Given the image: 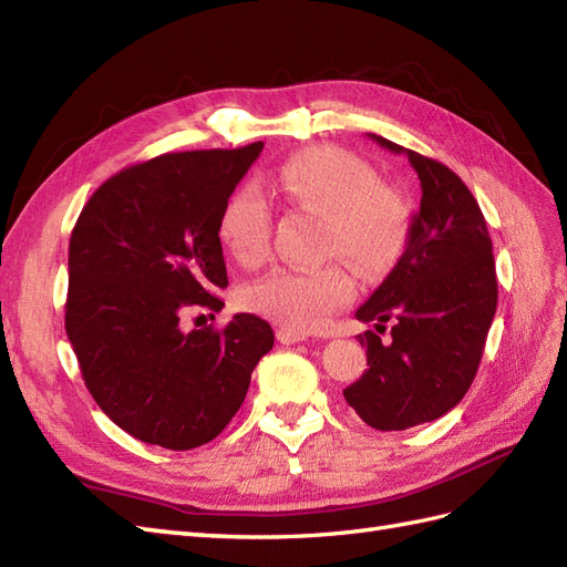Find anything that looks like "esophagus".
<instances>
[{"label":"esophagus","mask_w":567,"mask_h":567,"mask_svg":"<svg viewBox=\"0 0 567 567\" xmlns=\"http://www.w3.org/2000/svg\"><path fill=\"white\" fill-rule=\"evenodd\" d=\"M275 336H278V340H280L282 344H297V342H303V340L309 338V336H303V332L289 330V328H278V332H275Z\"/></svg>","instance_id":"1"}]
</instances>
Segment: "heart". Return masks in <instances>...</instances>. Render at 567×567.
<instances>
[{
  "mask_svg": "<svg viewBox=\"0 0 567 567\" xmlns=\"http://www.w3.org/2000/svg\"><path fill=\"white\" fill-rule=\"evenodd\" d=\"M268 192L326 217V251L342 256L359 275L379 278L393 268L410 239L412 213L393 188L381 184L364 159L318 145L299 151L266 179ZM272 215L254 186L225 203L220 239L239 266L264 264L270 251ZM354 282L344 268H275L244 289V307L282 328L309 332L350 303Z\"/></svg>",
  "mask_w": 567,
  "mask_h": 567,
  "instance_id": "heart-1",
  "label": "heart"
}]
</instances>
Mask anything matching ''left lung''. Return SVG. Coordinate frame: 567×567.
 Returning <instances> with one entry per match:
<instances>
[{"mask_svg":"<svg viewBox=\"0 0 567 567\" xmlns=\"http://www.w3.org/2000/svg\"><path fill=\"white\" fill-rule=\"evenodd\" d=\"M381 148L408 155L422 184L410 239L398 266L357 309L367 371L342 390L371 429L404 431L443 416L467 393L498 303L496 264L486 220L457 174L439 159L369 134ZM391 323V338L378 336Z\"/></svg>","mask_w":567,"mask_h":567,"instance_id":"left-lung-1","label":"left lung"}]
</instances>
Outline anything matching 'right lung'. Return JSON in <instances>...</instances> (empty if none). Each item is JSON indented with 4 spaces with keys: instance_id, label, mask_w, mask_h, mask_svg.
Wrapping results in <instances>:
<instances>
[{
    "instance_id": "obj_1",
    "label": "right lung",
    "mask_w": 567,
    "mask_h": 567,
    "mask_svg": "<svg viewBox=\"0 0 567 567\" xmlns=\"http://www.w3.org/2000/svg\"><path fill=\"white\" fill-rule=\"evenodd\" d=\"M264 151L169 153L114 174L69 241L66 336L85 388L114 424L167 450L213 441L237 414L272 328L237 313L184 330L186 309L220 311V215Z\"/></svg>"
}]
</instances>
